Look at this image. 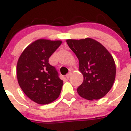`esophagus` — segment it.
Returning a JSON list of instances; mask_svg holds the SVG:
<instances>
[{"instance_id":"esophagus-1","label":"esophagus","mask_w":131,"mask_h":131,"mask_svg":"<svg viewBox=\"0 0 131 131\" xmlns=\"http://www.w3.org/2000/svg\"><path fill=\"white\" fill-rule=\"evenodd\" d=\"M71 75H72V73H71V72H69V73H68V74H67L66 75V77H67V78H69V77H71Z\"/></svg>"}]
</instances>
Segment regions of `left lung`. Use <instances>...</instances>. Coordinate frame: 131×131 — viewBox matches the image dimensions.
Instances as JSON below:
<instances>
[{"label": "left lung", "instance_id": "1", "mask_svg": "<svg viewBox=\"0 0 131 131\" xmlns=\"http://www.w3.org/2000/svg\"><path fill=\"white\" fill-rule=\"evenodd\" d=\"M79 62L83 82L77 92L86 100H98L110 91L115 78L116 68L110 53L102 45L91 38L66 40Z\"/></svg>", "mask_w": 131, "mask_h": 131}]
</instances>
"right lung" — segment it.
I'll return each instance as SVG.
<instances>
[{"label":"right lung","instance_id":"right-lung-1","mask_svg":"<svg viewBox=\"0 0 131 131\" xmlns=\"http://www.w3.org/2000/svg\"><path fill=\"white\" fill-rule=\"evenodd\" d=\"M61 40L39 39L27 47L17 63V78L25 95L39 104H47L57 99L63 81L48 59L60 45Z\"/></svg>","mask_w":131,"mask_h":131}]
</instances>
